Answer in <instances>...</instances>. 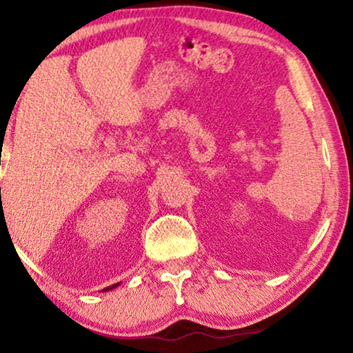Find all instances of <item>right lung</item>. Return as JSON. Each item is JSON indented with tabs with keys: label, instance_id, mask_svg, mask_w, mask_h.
I'll return each instance as SVG.
<instances>
[{
	"label": "right lung",
	"instance_id": "1",
	"mask_svg": "<svg viewBox=\"0 0 353 353\" xmlns=\"http://www.w3.org/2000/svg\"><path fill=\"white\" fill-rule=\"evenodd\" d=\"M1 165V163H0ZM119 283H117V285H112V286H109V288H104L103 291H109V290H113V288H115V286H118Z\"/></svg>",
	"mask_w": 353,
	"mask_h": 353
}]
</instances>
